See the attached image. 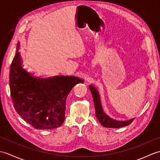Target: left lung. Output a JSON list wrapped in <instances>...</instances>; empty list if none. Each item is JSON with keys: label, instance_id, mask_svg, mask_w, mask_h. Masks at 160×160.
Returning a JSON list of instances; mask_svg holds the SVG:
<instances>
[{"label": "left lung", "instance_id": "left-lung-1", "mask_svg": "<svg viewBox=\"0 0 160 160\" xmlns=\"http://www.w3.org/2000/svg\"><path fill=\"white\" fill-rule=\"evenodd\" d=\"M89 89L93 96L94 106L96 108V116L103 127L107 128H120L128 126L133 121V118L127 121H118L110 118L104 113L101 104L100 94L96 88L93 85H89Z\"/></svg>", "mask_w": 160, "mask_h": 160}]
</instances>
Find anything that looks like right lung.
Returning a JSON list of instances; mask_svg holds the SVG:
<instances>
[{"label":"right lung","mask_w":160,"mask_h":160,"mask_svg":"<svg viewBox=\"0 0 160 160\" xmlns=\"http://www.w3.org/2000/svg\"><path fill=\"white\" fill-rule=\"evenodd\" d=\"M19 49L18 42L9 71L10 92L16 112L36 129L60 127L65 118L68 94L83 80L71 76H36L23 67Z\"/></svg>","instance_id":"obj_1"}]
</instances>
